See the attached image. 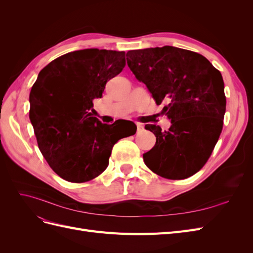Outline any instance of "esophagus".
Returning a JSON list of instances; mask_svg holds the SVG:
<instances>
[{
    "label": "esophagus",
    "mask_w": 253,
    "mask_h": 253,
    "mask_svg": "<svg viewBox=\"0 0 253 253\" xmlns=\"http://www.w3.org/2000/svg\"><path fill=\"white\" fill-rule=\"evenodd\" d=\"M136 126H137V129H138V131H141V129L143 128V126L141 124H138V122L136 124Z\"/></svg>",
    "instance_id": "34e87169"
}]
</instances>
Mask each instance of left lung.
Segmentation results:
<instances>
[{
  "mask_svg": "<svg viewBox=\"0 0 253 253\" xmlns=\"http://www.w3.org/2000/svg\"><path fill=\"white\" fill-rule=\"evenodd\" d=\"M129 70L147 85L171 121L168 131L145 128L156 136L143 154L150 170L168 179H185L200 171L219 138L226 112L221 74L200 53L174 46L129 50Z\"/></svg>",
  "mask_w": 253,
  "mask_h": 253,
  "instance_id": "obj_1",
  "label": "left lung"
}]
</instances>
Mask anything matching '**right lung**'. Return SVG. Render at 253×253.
I'll return each mask as SVG.
<instances>
[{"label":"right lung","instance_id":"obj_1","mask_svg":"<svg viewBox=\"0 0 253 253\" xmlns=\"http://www.w3.org/2000/svg\"><path fill=\"white\" fill-rule=\"evenodd\" d=\"M125 65V51L87 48L55 59L38 75L29 94V119L42 155L61 178L88 181L108 168L122 137L112 132L114 124L93 116V101Z\"/></svg>","mask_w":253,"mask_h":253}]
</instances>
